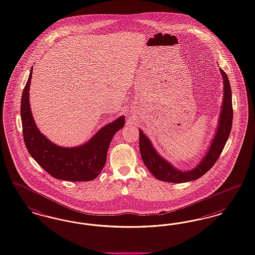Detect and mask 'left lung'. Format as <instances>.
I'll use <instances>...</instances> for the list:
<instances>
[{
	"mask_svg": "<svg viewBox=\"0 0 255 255\" xmlns=\"http://www.w3.org/2000/svg\"><path fill=\"white\" fill-rule=\"evenodd\" d=\"M223 78V102L214 138L210 143L204 157L192 170L181 171L162 157L149 137L139 129V151L147 169L158 180L171 183H184L196 180L214 166L224 149L233 125V101L232 89L227 74L220 68Z\"/></svg>",
	"mask_w": 255,
	"mask_h": 255,
	"instance_id": "left-lung-1",
	"label": "left lung"
}]
</instances>
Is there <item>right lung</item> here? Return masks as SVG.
<instances>
[{
  "label": "right lung",
  "instance_id": "obj_1",
  "mask_svg": "<svg viewBox=\"0 0 255 255\" xmlns=\"http://www.w3.org/2000/svg\"><path fill=\"white\" fill-rule=\"evenodd\" d=\"M32 70L21 95L20 118L25 146L31 156L53 177L67 181L95 179L106 163L109 145L115 133L124 126V116L108 123L87 142L77 147H62L41 133L34 122L29 103Z\"/></svg>",
  "mask_w": 255,
  "mask_h": 255
}]
</instances>
